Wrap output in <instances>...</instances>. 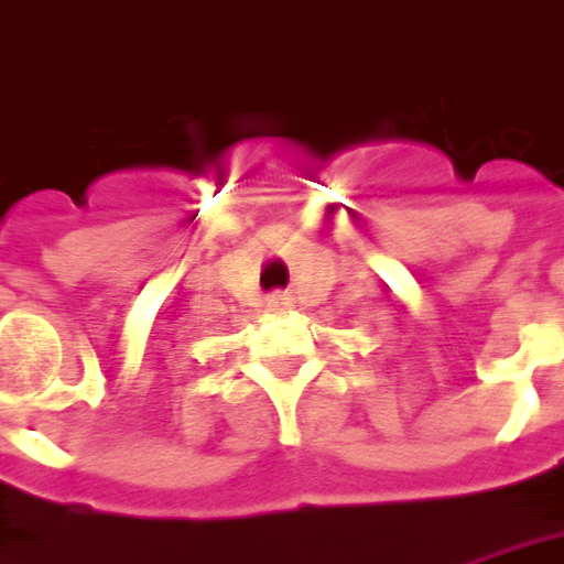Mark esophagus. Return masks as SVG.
<instances>
[{"label":"esophagus","instance_id":"34e87169","mask_svg":"<svg viewBox=\"0 0 564 564\" xmlns=\"http://www.w3.org/2000/svg\"><path fill=\"white\" fill-rule=\"evenodd\" d=\"M285 306L288 303L282 294H270V297H267V308H270V312H279V308H285Z\"/></svg>","mask_w":564,"mask_h":564}]
</instances>
